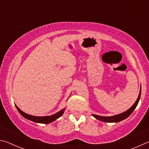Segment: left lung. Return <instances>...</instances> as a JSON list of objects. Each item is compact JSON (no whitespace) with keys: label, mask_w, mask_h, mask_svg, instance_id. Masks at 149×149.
I'll return each instance as SVG.
<instances>
[{"label":"left lung","mask_w":149,"mask_h":149,"mask_svg":"<svg viewBox=\"0 0 149 149\" xmlns=\"http://www.w3.org/2000/svg\"><path fill=\"white\" fill-rule=\"evenodd\" d=\"M141 89L139 91V94L138 98L137 100H136L135 102L133 104V105L131 107L130 109H128L127 110H126L125 112L121 113V114H117V115H114L112 116H98L96 114H92L93 116H94L96 119L99 120L101 122H108V123H112V122H119L120 121H122L123 120H125V118H127L130 116L131 114L133 112V110L135 109V108L137 107V106L139 103V101L140 97H141Z\"/></svg>","instance_id":"8db88e82"}]
</instances>
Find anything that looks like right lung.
<instances>
[{
	"instance_id": "1",
	"label": "right lung",
	"mask_w": 149,
	"mask_h": 149,
	"mask_svg": "<svg viewBox=\"0 0 149 149\" xmlns=\"http://www.w3.org/2000/svg\"><path fill=\"white\" fill-rule=\"evenodd\" d=\"M16 107L17 110H18L19 114H21L22 116L24 117L26 119L33 121V122H36V123H45V124H47V123H50L52 122H54V120H57L58 118H60L62 114H64V111L65 110V108H63L59 112H56V114L51 116H31L29 114H27L26 113L24 112L23 111H22L19 108L17 107L16 105Z\"/></svg>"
}]
</instances>
